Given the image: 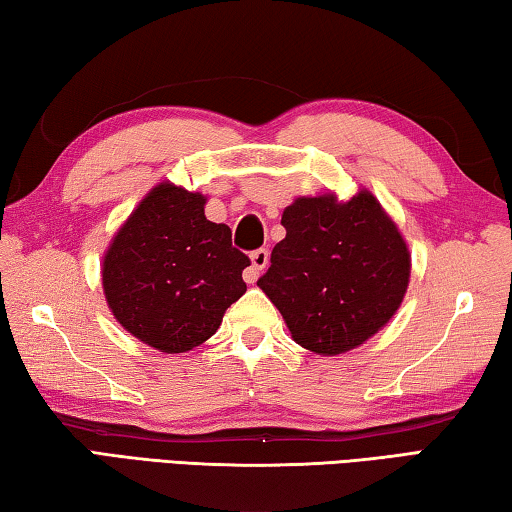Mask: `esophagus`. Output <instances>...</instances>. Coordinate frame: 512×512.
I'll use <instances>...</instances> for the list:
<instances>
[{"instance_id": "esophagus-1", "label": "esophagus", "mask_w": 512, "mask_h": 512, "mask_svg": "<svg viewBox=\"0 0 512 512\" xmlns=\"http://www.w3.org/2000/svg\"><path fill=\"white\" fill-rule=\"evenodd\" d=\"M249 258H251V265L245 270V281L256 283L258 274H261L267 267V263H270V254H267V249H256L251 251Z\"/></svg>"}]
</instances>
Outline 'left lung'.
<instances>
[{
	"instance_id": "1",
	"label": "left lung",
	"mask_w": 512,
	"mask_h": 512,
	"mask_svg": "<svg viewBox=\"0 0 512 512\" xmlns=\"http://www.w3.org/2000/svg\"><path fill=\"white\" fill-rule=\"evenodd\" d=\"M270 270L258 279L292 340L320 356L363 345L399 311L410 281V251L370 190L297 197L281 215Z\"/></svg>"
}]
</instances>
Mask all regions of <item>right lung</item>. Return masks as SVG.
<instances>
[{"label": "right lung", "instance_id": "obj_1", "mask_svg": "<svg viewBox=\"0 0 512 512\" xmlns=\"http://www.w3.org/2000/svg\"><path fill=\"white\" fill-rule=\"evenodd\" d=\"M208 197L161 181L104 251L102 288L117 324L163 354L199 347L247 292L249 258L231 229L206 220Z\"/></svg>", "mask_w": 512, "mask_h": 512}]
</instances>
